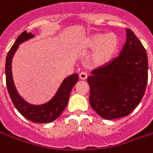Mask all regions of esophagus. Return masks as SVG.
Returning <instances> with one entry per match:
<instances>
[{"label": "esophagus", "instance_id": "34e87169", "mask_svg": "<svg viewBox=\"0 0 153 153\" xmlns=\"http://www.w3.org/2000/svg\"><path fill=\"white\" fill-rule=\"evenodd\" d=\"M87 78H88V74H87L85 72H81L79 74V79L82 80H84L86 79Z\"/></svg>", "mask_w": 153, "mask_h": 153}]
</instances>
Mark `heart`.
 <instances>
[{"instance_id": "heart-1", "label": "heart", "mask_w": 153, "mask_h": 153, "mask_svg": "<svg viewBox=\"0 0 153 153\" xmlns=\"http://www.w3.org/2000/svg\"><path fill=\"white\" fill-rule=\"evenodd\" d=\"M120 46L118 37L114 33H94L84 42L87 49H93L89 61L93 66H104L111 62L117 53Z\"/></svg>"}]
</instances>
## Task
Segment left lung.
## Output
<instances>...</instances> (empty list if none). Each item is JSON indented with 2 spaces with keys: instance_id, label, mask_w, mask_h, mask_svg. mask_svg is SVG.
I'll use <instances>...</instances> for the list:
<instances>
[{
  "instance_id": "left-lung-1",
  "label": "left lung",
  "mask_w": 153,
  "mask_h": 153,
  "mask_svg": "<svg viewBox=\"0 0 153 153\" xmlns=\"http://www.w3.org/2000/svg\"><path fill=\"white\" fill-rule=\"evenodd\" d=\"M148 69L145 48L133 31L126 28V42L120 56L92 71L88 78L92 108L105 120L130 114L144 95Z\"/></svg>"
}]
</instances>
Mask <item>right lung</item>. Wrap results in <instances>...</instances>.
Here are the masks:
<instances>
[{"label":"right lung","mask_w":153,"mask_h":153,"mask_svg":"<svg viewBox=\"0 0 153 153\" xmlns=\"http://www.w3.org/2000/svg\"><path fill=\"white\" fill-rule=\"evenodd\" d=\"M34 37V34L30 32L28 33L27 31H24L17 38L10 50L9 51L5 60L6 86L14 106L25 118L34 123H50L56 120L65 109L69 102L70 92L79 80V74H73L66 77L62 81L53 97L47 102L40 105H33L26 102L19 95L15 88L12 75V59L15 51L18 50L19 44Z\"/></svg>","instance_id":"obj_1"}]
</instances>
